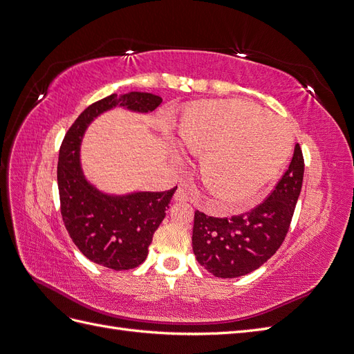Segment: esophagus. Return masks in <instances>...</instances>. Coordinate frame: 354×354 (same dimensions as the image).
Masks as SVG:
<instances>
[{
  "instance_id": "obj_1",
  "label": "esophagus",
  "mask_w": 354,
  "mask_h": 354,
  "mask_svg": "<svg viewBox=\"0 0 354 354\" xmlns=\"http://www.w3.org/2000/svg\"><path fill=\"white\" fill-rule=\"evenodd\" d=\"M174 201H176V202L192 201V196H190V194H189V192H187L183 186H180V187L176 190V194H174Z\"/></svg>"
}]
</instances>
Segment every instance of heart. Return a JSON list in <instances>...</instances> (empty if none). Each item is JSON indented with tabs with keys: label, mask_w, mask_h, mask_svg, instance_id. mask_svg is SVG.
<instances>
[{
	"label": "heart",
	"mask_w": 354,
	"mask_h": 354,
	"mask_svg": "<svg viewBox=\"0 0 354 354\" xmlns=\"http://www.w3.org/2000/svg\"><path fill=\"white\" fill-rule=\"evenodd\" d=\"M180 137L189 151L205 153V185L230 208L248 205L282 169L292 147L291 130L281 118L243 100L192 104Z\"/></svg>",
	"instance_id": "b5f03b06"
}]
</instances>
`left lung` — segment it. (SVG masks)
I'll list each match as a JSON object with an SVG mask.
<instances>
[{"mask_svg": "<svg viewBox=\"0 0 354 354\" xmlns=\"http://www.w3.org/2000/svg\"><path fill=\"white\" fill-rule=\"evenodd\" d=\"M304 159L295 145L292 160L274 190L250 212L230 218L195 212L192 246L201 266L216 277L245 276L279 250L301 192Z\"/></svg>", "mask_w": 354, "mask_h": 354, "instance_id": "left-lung-1", "label": "left lung"}]
</instances>
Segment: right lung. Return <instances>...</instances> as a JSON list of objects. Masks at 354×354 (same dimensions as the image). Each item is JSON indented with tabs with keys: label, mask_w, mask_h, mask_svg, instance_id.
<instances>
[{
	"label": "right lung",
	"mask_w": 354,
	"mask_h": 354,
	"mask_svg": "<svg viewBox=\"0 0 354 354\" xmlns=\"http://www.w3.org/2000/svg\"><path fill=\"white\" fill-rule=\"evenodd\" d=\"M162 103L152 93L111 94L88 106L69 128L59 152L57 185L62 218L73 243L95 264L130 270L147 257L153 233L177 187L167 192L106 194L91 185L81 165V143L88 125L104 112L124 108L149 113Z\"/></svg>",
	"instance_id": "add662e5"
}]
</instances>
